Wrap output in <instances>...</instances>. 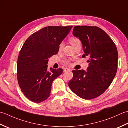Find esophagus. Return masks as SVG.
I'll return each instance as SVG.
<instances>
[{
	"mask_svg": "<svg viewBox=\"0 0 128 128\" xmlns=\"http://www.w3.org/2000/svg\"><path fill=\"white\" fill-rule=\"evenodd\" d=\"M71 69L70 68H65L64 69V72H67V71H71Z\"/></svg>",
	"mask_w": 128,
	"mask_h": 128,
	"instance_id": "obj_1",
	"label": "esophagus"
}]
</instances>
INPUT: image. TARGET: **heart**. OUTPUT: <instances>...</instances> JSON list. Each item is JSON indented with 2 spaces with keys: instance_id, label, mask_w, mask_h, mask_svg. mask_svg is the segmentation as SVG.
<instances>
[{
  "instance_id": "b5f03b06",
  "label": "heart",
  "mask_w": 128,
  "mask_h": 128,
  "mask_svg": "<svg viewBox=\"0 0 128 128\" xmlns=\"http://www.w3.org/2000/svg\"><path fill=\"white\" fill-rule=\"evenodd\" d=\"M69 41L70 44H71L72 46L74 48V47L77 46L78 45H81V42L78 38H76V37H71L69 39ZM64 47V44L63 42H61L60 44L59 45V50H61ZM66 64H69L68 61H66Z\"/></svg>"
}]
</instances>
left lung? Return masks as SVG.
<instances>
[{
	"mask_svg": "<svg viewBox=\"0 0 128 128\" xmlns=\"http://www.w3.org/2000/svg\"><path fill=\"white\" fill-rule=\"evenodd\" d=\"M73 35L81 41L84 54L90 57L87 71L73 70L68 82L73 92L84 100L98 97L110 85L118 68V54L113 40L100 28L90 26H74Z\"/></svg>",
	"mask_w": 128,
	"mask_h": 128,
	"instance_id": "1",
	"label": "left lung"
}]
</instances>
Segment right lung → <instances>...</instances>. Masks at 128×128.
Here are the masks:
<instances>
[{
	"label": "right lung",
	"instance_id": "obj_1",
	"mask_svg": "<svg viewBox=\"0 0 128 128\" xmlns=\"http://www.w3.org/2000/svg\"><path fill=\"white\" fill-rule=\"evenodd\" d=\"M72 26L45 27L28 38L18 56V81L21 90L35 103L46 100L50 95L54 80L63 72L61 68L48 69V58L58 53L59 45Z\"/></svg>",
	"mask_w": 128,
	"mask_h": 128
}]
</instances>
